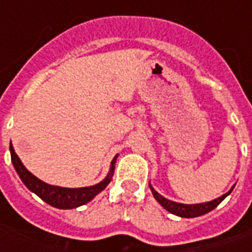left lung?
<instances>
[{
	"label": "left lung",
	"mask_w": 252,
	"mask_h": 252,
	"mask_svg": "<svg viewBox=\"0 0 252 252\" xmlns=\"http://www.w3.org/2000/svg\"><path fill=\"white\" fill-rule=\"evenodd\" d=\"M148 185H150V189L153 191L155 200L158 201L159 204L163 206L166 211H169L170 213H173L175 216L186 217V219L202 216V215H205V213H209L211 211H213V209H215L227 195L231 194V191H232L233 188H235V185H233L225 194H222L221 197L215 198V200L208 201V202H200V204H181V202H175V201H171L169 200V198L163 197L162 194H159L158 191L151 186V184H148Z\"/></svg>",
	"instance_id": "obj_1"
}]
</instances>
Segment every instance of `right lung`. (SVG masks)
Listing matches in <instances>:
<instances>
[{
    "instance_id": "add662e5",
    "label": "right lung",
    "mask_w": 252,
    "mask_h": 252,
    "mask_svg": "<svg viewBox=\"0 0 252 252\" xmlns=\"http://www.w3.org/2000/svg\"><path fill=\"white\" fill-rule=\"evenodd\" d=\"M9 150H10V158H12L14 170L19 174L20 180L23 181V184L32 193L39 195L44 202L50 204L54 208H58V209H74V208L88 204L89 201H92L95 195L99 194L112 181V177H113V173H115L116 159L119 157V155H116L113 158L112 163H110L109 173L98 184H95L93 186H86V188H62V186L46 184V182H43V181L32 174L30 170H27V167L17 157V154L14 153L12 143H10Z\"/></svg>"
}]
</instances>
